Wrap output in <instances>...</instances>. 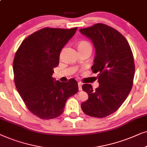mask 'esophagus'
Here are the masks:
<instances>
[{"instance_id":"34e87169","label":"esophagus","mask_w":147,"mask_h":147,"mask_svg":"<svg viewBox=\"0 0 147 147\" xmlns=\"http://www.w3.org/2000/svg\"><path fill=\"white\" fill-rule=\"evenodd\" d=\"M82 85H83V83H81V82H79V83H78V86H79V91H81L82 90Z\"/></svg>"}]
</instances>
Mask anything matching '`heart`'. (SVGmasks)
<instances>
[{"label": "heart", "instance_id": "b5f03b06", "mask_svg": "<svg viewBox=\"0 0 147 147\" xmlns=\"http://www.w3.org/2000/svg\"><path fill=\"white\" fill-rule=\"evenodd\" d=\"M78 48H89L90 50L92 49L91 44L89 42H87V41H82L80 42L78 44Z\"/></svg>", "mask_w": 147, "mask_h": 147}]
</instances>
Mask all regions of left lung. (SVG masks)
Returning <instances> with one entry per match:
<instances>
[{"mask_svg": "<svg viewBox=\"0 0 147 147\" xmlns=\"http://www.w3.org/2000/svg\"><path fill=\"white\" fill-rule=\"evenodd\" d=\"M79 31L95 47L91 69L98 73L99 84L95 90L91 84L82 86L89 98L81 103V109L89 116L104 118L115 112L130 93L135 71L134 57L126 39L108 25L97 23Z\"/></svg>", "mask_w": 147, "mask_h": 147, "instance_id": "8db88e82", "label": "left lung"}]
</instances>
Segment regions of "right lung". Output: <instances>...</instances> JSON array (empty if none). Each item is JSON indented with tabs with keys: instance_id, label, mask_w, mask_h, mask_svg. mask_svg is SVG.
<instances>
[{
	"instance_id": "add662e5",
	"label": "right lung",
	"mask_w": 147,
	"mask_h": 147,
	"mask_svg": "<svg viewBox=\"0 0 147 147\" xmlns=\"http://www.w3.org/2000/svg\"><path fill=\"white\" fill-rule=\"evenodd\" d=\"M77 27L42 29L25 38L13 60L15 83L29 111L44 120L61 115L68 99L79 91L78 83L52 77L60 54Z\"/></svg>"
}]
</instances>
